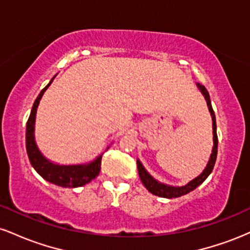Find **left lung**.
<instances>
[{
    "instance_id": "8db88e82",
    "label": "left lung",
    "mask_w": 250,
    "mask_h": 250,
    "mask_svg": "<svg viewBox=\"0 0 250 250\" xmlns=\"http://www.w3.org/2000/svg\"><path fill=\"white\" fill-rule=\"evenodd\" d=\"M197 87L200 88V90L202 91V94L206 97V101H207L209 111H210V114H211V119H213V134H214L213 153H211V155H210V160H209L207 167H206L205 170H203V173L199 175L196 179L190 181L188 185L182 186V187H170V186H166V185H162V183L157 182L156 180H154L153 177H151L150 175L146 171V169L143 168L141 162L137 161V170H139L140 179H141L142 183L145 185V187L147 188L151 194L157 195V196H160V197H166V199H175V197H180V196H182V195L190 193V191L194 190L195 188L199 187L201 183L205 182V180L209 176V174L211 173V170H213V168L215 166V161H216V156H217V145H219V140H217V133H216V119H215V113L213 110V107H211L210 97H209L208 90L206 89L205 85L200 84V83H197Z\"/></svg>"
}]
</instances>
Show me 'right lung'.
Instances as JSON below:
<instances>
[{"instance_id": "add662e5", "label": "right lung", "mask_w": 250, "mask_h": 250, "mask_svg": "<svg viewBox=\"0 0 250 250\" xmlns=\"http://www.w3.org/2000/svg\"><path fill=\"white\" fill-rule=\"evenodd\" d=\"M53 80L49 82V84L45 85L42 89L41 93L39 94L35 102H34L33 108H31V113L27 122V130H25V147H27L28 157H29V161L34 169L48 182L64 188L82 187V186L87 185V183L95 179L97 175H99L100 170H101L102 155H100L95 161L89 163V165H54V163L49 162L47 159L43 157V155L37 149L35 140H34V123H35L37 105H39L43 93L51 84Z\"/></svg>"}]
</instances>
